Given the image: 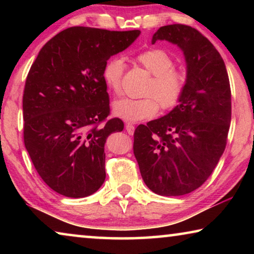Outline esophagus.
Masks as SVG:
<instances>
[{
	"instance_id": "obj_1",
	"label": "esophagus",
	"mask_w": 254,
	"mask_h": 254,
	"mask_svg": "<svg viewBox=\"0 0 254 254\" xmlns=\"http://www.w3.org/2000/svg\"><path fill=\"white\" fill-rule=\"evenodd\" d=\"M126 130H127L128 134L132 135L133 133H134V126H133V124H131V123H127L126 124Z\"/></svg>"
}]
</instances>
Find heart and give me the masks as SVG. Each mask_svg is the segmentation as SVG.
<instances>
[{
	"instance_id": "heart-1",
	"label": "heart",
	"mask_w": 254,
	"mask_h": 254,
	"mask_svg": "<svg viewBox=\"0 0 254 254\" xmlns=\"http://www.w3.org/2000/svg\"><path fill=\"white\" fill-rule=\"evenodd\" d=\"M134 60L152 75V78L147 88L149 96L122 97L114 102L113 114L127 122H139L153 118L159 111V103L163 110L173 109L182 98L187 81L186 74L174 67V59L163 49L143 50L135 56ZM123 71L124 62L120 57L109 59L103 67V80L111 91L117 94L121 92Z\"/></svg>"
}]
</instances>
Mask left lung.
Listing matches in <instances>:
<instances>
[{"label":"left lung","instance_id":"1","mask_svg":"<svg viewBox=\"0 0 254 254\" xmlns=\"http://www.w3.org/2000/svg\"><path fill=\"white\" fill-rule=\"evenodd\" d=\"M167 40L183 50L187 81L168 114L140 124L133 152L144 184L161 196L200 187L224 152L231 123V87L224 60L207 38L185 24L161 27L152 44Z\"/></svg>","mask_w":254,"mask_h":254}]
</instances>
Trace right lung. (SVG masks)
<instances>
[{"label": "right lung", "instance_id": "1", "mask_svg": "<svg viewBox=\"0 0 254 254\" xmlns=\"http://www.w3.org/2000/svg\"><path fill=\"white\" fill-rule=\"evenodd\" d=\"M140 33L68 28L42 47L30 68L22 101L24 145L42 180L58 194L81 198L104 183L106 139L124 124L117 118L106 121L103 67Z\"/></svg>", "mask_w": 254, "mask_h": 254}]
</instances>
